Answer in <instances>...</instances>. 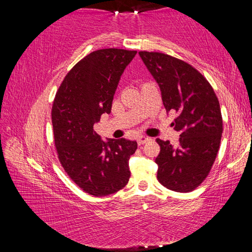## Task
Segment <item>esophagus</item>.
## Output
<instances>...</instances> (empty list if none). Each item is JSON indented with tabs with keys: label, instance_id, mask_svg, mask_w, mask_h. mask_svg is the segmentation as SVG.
Returning <instances> with one entry per match:
<instances>
[{
	"label": "esophagus",
	"instance_id": "1",
	"mask_svg": "<svg viewBox=\"0 0 252 252\" xmlns=\"http://www.w3.org/2000/svg\"><path fill=\"white\" fill-rule=\"evenodd\" d=\"M149 140H150V138H148V136H146V135H140L139 138H138V144L146 143V142L149 141Z\"/></svg>",
	"mask_w": 252,
	"mask_h": 252
}]
</instances>
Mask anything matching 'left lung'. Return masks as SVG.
Here are the masks:
<instances>
[{"instance_id":"obj_1","label":"left lung","mask_w":252,"mask_h":252,"mask_svg":"<svg viewBox=\"0 0 252 252\" xmlns=\"http://www.w3.org/2000/svg\"><path fill=\"white\" fill-rule=\"evenodd\" d=\"M147 69L159 85L167 112L180 132L176 147L157 139L160 153L156 158L157 178L162 186L177 192H190L210 172L222 135V117L215 91L193 66L159 52H139Z\"/></svg>"}]
</instances>
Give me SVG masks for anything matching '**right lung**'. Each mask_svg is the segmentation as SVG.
I'll use <instances>...</instances> for the list:
<instances>
[{
	"label": "right lung",
	"mask_w": 252,
	"mask_h": 252,
	"mask_svg": "<svg viewBox=\"0 0 252 252\" xmlns=\"http://www.w3.org/2000/svg\"><path fill=\"white\" fill-rule=\"evenodd\" d=\"M136 51L103 49L88 54L60 85L52 106L59 160L81 189L95 197L116 193L130 179L136 141L101 139L93 126L110 113L119 81Z\"/></svg>",
	"instance_id": "obj_1"
}]
</instances>
